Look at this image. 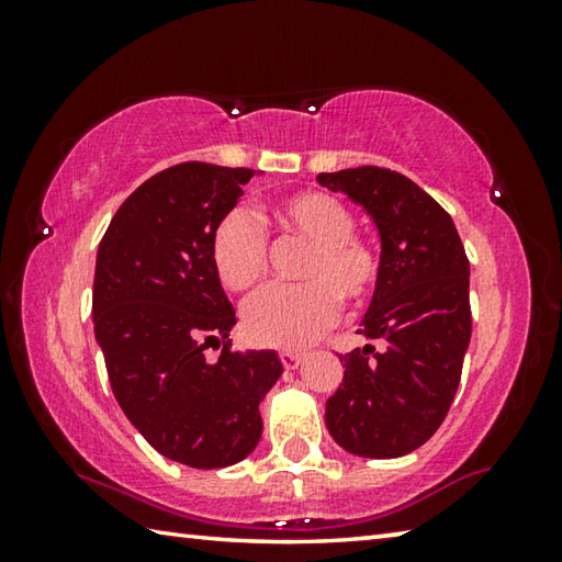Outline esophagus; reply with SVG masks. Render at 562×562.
<instances>
[{
  "label": "esophagus",
  "instance_id": "esophagus-1",
  "mask_svg": "<svg viewBox=\"0 0 562 562\" xmlns=\"http://www.w3.org/2000/svg\"><path fill=\"white\" fill-rule=\"evenodd\" d=\"M302 359H304L302 351H290V349L280 351V361H282L284 369H297L302 364Z\"/></svg>",
  "mask_w": 562,
  "mask_h": 562
}]
</instances>
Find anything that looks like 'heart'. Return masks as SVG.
<instances>
[{"label": "heart", "mask_w": 562, "mask_h": 562, "mask_svg": "<svg viewBox=\"0 0 562 562\" xmlns=\"http://www.w3.org/2000/svg\"><path fill=\"white\" fill-rule=\"evenodd\" d=\"M274 231L310 243L300 262V284H274L245 304V331L255 345L300 349L335 325L339 307H361L372 297L382 258L355 231L351 207L325 190H300L262 215ZM211 258L227 290L245 292L268 272V235L250 213H225L211 237Z\"/></svg>", "instance_id": "obj_1"}]
</instances>
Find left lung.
<instances>
[{"label":"left lung","mask_w":562,"mask_h":562,"mask_svg":"<svg viewBox=\"0 0 562 562\" xmlns=\"http://www.w3.org/2000/svg\"><path fill=\"white\" fill-rule=\"evenodd\" d=\"M367 207L382 235V274L359 335L341 355L345 379L327 398L341 449L396 459L426 443L449 414L471 339L469 258L451 215L396 170L359 166L319 173Z\"/></svg>","instance_id":"left-lung-1"}]
</instances>
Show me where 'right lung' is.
<instances>
[{"instance_id":"right-lung-1","label":"right lung","mask_w":562,"mask_h":562,"mask_svg":"<svg viewBox=\"0 0 562 562\" xmlns=\"http://www.w3.org/2000/svg\"><path fill=\"white\" fill-rule=\"evenodd\" d=\"M252 176L201 160L160 170L123 201L97 255L93 331L113 396L158 453L190 469L233 465L258 446V406L282 374L270 349L233 351L237 317L211 258L217 221Z\"/></svg>"}]
</instances>
